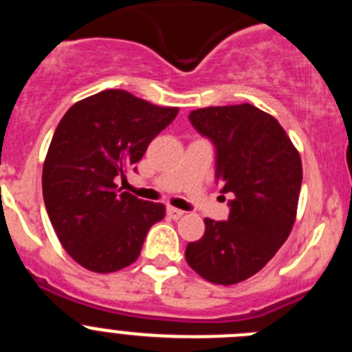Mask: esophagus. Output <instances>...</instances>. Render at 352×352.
<instances>
[{
    "mask_svg": "<svg viewBox=\"0 0 352 352\" xmlns=\"http://www.w3.org/2000/svg\"><path fill=\"white\" fill-rule=\"evenodd\" d=\"M183 213H185V211L178 210V208L167 206V217H169V219H173V220H178V219H182V217H183Z\"/></svg>",
    "mask_w": 352,
    "mask_h": 352,
    "instance_id": "esophagus-1",
    "label": "esophagus"
}]
</instances>
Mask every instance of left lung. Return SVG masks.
<instances>
[{
    "label": "left lung",
    "instance_id": "8db88e82",
    "mask_svg": "<svg viewBox=\"0 0 352 352\" xmlns=\"http://www.w3.org/2000/svg\"><path fill=\"white\" fill-rule=\"evenodd\" d=\"M192 126L217 151L214 178L232 194L229 219H206L185 259L208 282L232 285L263 270L294 226L301 158L280 123L250 104L192 111Z\"/></svg>",
    "mask_w": 352,
    "mask_h": 352
}]
</instances>
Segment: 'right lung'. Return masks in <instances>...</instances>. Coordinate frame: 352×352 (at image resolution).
Returning <instances> with one entry per match:
<instances>
[{"label": "right lung", "instance_id": "obj_1", "mask_svg": "<svg viewBox=\"0 0 352 352\" xmlns=\"http://www.w3.org/2000/svg\"><path fill=\"white\" fill-rule=\"evenodd\" d=\"M178 107H160L123 89L77 102L61 118L43 162L49 219L72 259L95 273H113L138 259L166 206L120 192L116 178L135 170L148 144Z\"/></svg>", "mask_w": 352, "mask_h": 352}]
</instances>
